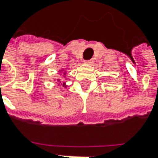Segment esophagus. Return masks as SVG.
Masks as SVG:
<instances>
[{
	"instance_id": "esophagus-1",
	"label": "esophagus",
	"mask_w": 158,
	"mask_h": 158,
	"mask_svg": "<svg viewBox=\"0 0 158 158\" xmlns=\"http://www.w3.org/2000/svg\"><path fill=\"white\" fill-rule=\"evenodd\" d=\"M84 62H85V63H87V64H90V63L92 62V61H91V60H85V61H84Z\"/></svg>"
}]
</instances>
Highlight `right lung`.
I'll return each instance as SVG.
<instances>
[{
    "label": "right lung",
    "instance_id": "1",
    "mask_svg": "<svg viewBox=\"0 0 158 158\" xmlns=\"http://www.w3.org/2000/svg\"><path fill=\"white\" fill-rule=\"evenodd\" d=\"M63 86H64V85H63Z\"/></svg>",
    "mask_w": 158,
    "mask_h": 158
}]
</instances>
